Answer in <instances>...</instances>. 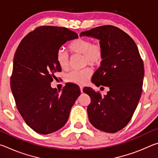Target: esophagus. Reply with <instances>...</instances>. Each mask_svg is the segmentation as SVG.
Wrapping results in <instances>:
<instances>
[{"instance_id":"1","label":"esophagus","mask_w":158,"mask_h":158,"mask_svg":"<svg viewBox=\"0 0 158 158\" xmlns=\"http://www.w3.org/2000/svg\"><path fill=\"white\" fill-rule=\"evenodd\" d=\"M80 90H81V92H83V87L82 86H80Z\"/></svg>"}]
</instances>
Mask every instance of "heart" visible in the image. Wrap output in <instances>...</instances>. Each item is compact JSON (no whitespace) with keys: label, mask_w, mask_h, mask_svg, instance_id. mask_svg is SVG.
<instances>
[{"label":"heart","mask_w":158,"mask_h":158,"mask_svg":"<svg viewBox=\"0 0 158 158\" xmlns=\"http://www.w3.org/2000/svg\"><path fill=\"white\" fill-rule=\"evenodd\" d=\"M68 49L73 55H82L83 65L98 67L102 63L105 58V49L100 42H92L85 38H77L68 44ZM56 60L63 70H66L69 66V54L59 49L56 54ZM93 71L90 67L81 70L72 71L65 76L66 82L74 84H84L92 76Z\"/></svg>","instance_id":"b5f03b06"}]
</instances>
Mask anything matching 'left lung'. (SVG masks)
<instances>
[{
	"label": "left lung",
	"mask_w": 158,
	"mask_h": 158,
	"mask_svg": "<svg viewBox=\"0 0 158 158\" xmlns=\"http://www.w3.org/2000/svg\"><path fill=\"white\" fill-rule=\"evenodd\" d=\"M84 35L100 40L105 49V58L92 82L109 88L104 96L91 88L83 90L91 100L87 108L89 121L101 131L116 132L128 124L138 105L142 93L143 60L132 37L116 26H98L80 34Z\"/></svg>",
	"instance_id": "obj_1"
}]
</instances>
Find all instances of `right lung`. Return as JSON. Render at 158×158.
Here are the masks:
<instances>
[{
  "instance_id": "obj_1",
  "label": "right lung",
  "mask_w": 158,
  "mask_h": 158,
  "mask_svg": "<svg viewBox=\"0 0 158 158\" xmlns=\"http://www.w3.org/2000/svg\"><path fill=\"white\" fill-rule=\"evenodd\" d=\"M77 38L67 28L41 26L26 35L16 50L10 86L19 112L37 133L47 135L63 127L81 94L77 87L65 85L62 92L51 87L54 73L61 71L57 51Z\"/></svg>"
}]
</instances>
